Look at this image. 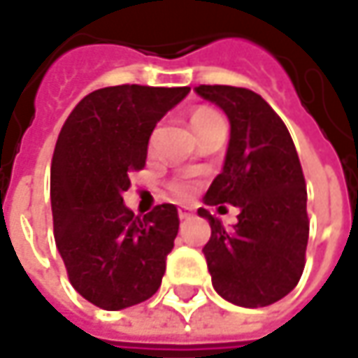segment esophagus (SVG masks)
<instances>
[{
  "label": "esophagus",
  "instance_id": "esophagus-1",
  "mask_svg": "<svg viewBox=\"0 0 358 358\" xmlns=\"http://www.w3.org/2000/svg\"><path fill=\"white\" fill-rule=\"evenodd\" d=\"M191 217H193L191 209H187V207H181V209H179V219L187 221V219H191Z\"/></svg>",
  "mask_w": 358,
  "mask_h": 358
}]
</instances>
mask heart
Here are the masks:
<instances>
[{
  "mask_svg": "<svg viewBox=\"0 0 358 358\" xmlns=\"http://www.w3.org/2000/svg\"><path fill=\"white\" fill-rule=\"evenodd\" d=\"M219 115L215 113L213 109H207V107H201L197 109L195 113H193V117H191V125H193V129L197 131L201 127H205V125H209V123H213V121H219ZM173 191L179 195V197H185L187 193L191 191V185L185 183V181H181V183H175L173 185Z\"/></svg>",
  "mask_w": 358,
  "mask_h": 358,
  "instance_id": "b5f03b06",
  "label": "heart"
}]
</instances>
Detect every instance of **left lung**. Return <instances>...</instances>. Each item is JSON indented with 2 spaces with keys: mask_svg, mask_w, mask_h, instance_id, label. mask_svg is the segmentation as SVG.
Wrapping results in <instances>:
<instances>
[{
  "mask_svg": "<svg viewBox=\"0 0 358 358\" xmlns=\"http://www.w3.org/2000/svg\"><path fill=\"white\" fill-rule=\"evenodd\" d=\"M195 91L223 109L231 125L223 171L203 201L239 207L233 229L207 209L197 211L211 225L203 253L213 289L233 305L267 307L295 289L305 268L307 185L295 143L259 93L231 85Z\"/></svg>",
  "mask_w": 358,
  "mask_h": 358,
  "instance_id": "1",
  "label": "left lung"
}]
</instances>
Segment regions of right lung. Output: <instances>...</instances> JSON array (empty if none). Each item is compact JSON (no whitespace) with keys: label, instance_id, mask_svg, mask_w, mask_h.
<instances>
[{"label":"right lung","instance_id":"obj_1","mask_svg":"<svg viewBox=\"0 0 358 358\" xmlns=\"http://www.w3.org/2000/svg\"><path fill=\"white\" fill-rule=\"evenodd\" d=\"M189 87L115 85L85 95L67 117L51 161L55 245L69 281L95 307L121 310L157 293L179 231L177 207L135 217L123 203L145 167L149 137Z\"/></svg>","mask_w":358,"mask_h":358}]
</instances>
